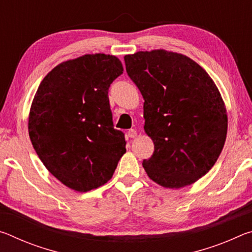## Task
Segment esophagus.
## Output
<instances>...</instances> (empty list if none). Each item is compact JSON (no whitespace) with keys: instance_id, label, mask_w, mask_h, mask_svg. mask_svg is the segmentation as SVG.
Instances as JSON below:
<instances>
[{"instance_id":"34e87169","label":"esophagus","mask_w":252,"mask_h":252,"mask_svg":"<svg viewBox=\"0 0 252 252\" xmlns=\"http://www.w3.org/2000/svg\"><path fill=\"white\" fill-rule=\"evenodd\" d=\"M127 136L131 139H133L136 136V131L134 129H130L129 131H127Z\"/></svg>"}]
</instances>
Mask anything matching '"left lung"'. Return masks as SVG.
Segmentation results:
<instances>
[{"label": "left lung", "instance_id": "left-lung-1", "mask_svg": "<svg viewBox=\"0 0 252 252\" xmlns=\"http://www.w3.org/2000/svg\"><path fill=\"white\" fill-rule=\"evenodd\" d=\"M143 96L144 131L155 144L142 165L164 188L192 185L218 160L227 138V111L218 88L198 63L165 50L125 57Z\"/></svg>", "mask_w": 252, "mask_h": 252}]
</instances>
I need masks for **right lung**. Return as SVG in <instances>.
I'll return each mask as SVG.
<instances>
[{
  "label": "right lung",
  "instance_id": "add662e5",
  "mask_svg": "<svg viewBox=\"0 0 252 252\" xmlns=\"http://www.w3.org/2000/svg\"><path fill=\"white\" fill-rule=\"evenodd\" d=\"M122 73L114 55L85 54L55 66L34 95L30 139L45 168L70 189L87 192L104 185L126 153L108 96Z\"/></svg>",
  "mask_w": 252,
  "mask_h": 252
}]
</instances>
